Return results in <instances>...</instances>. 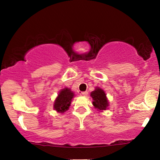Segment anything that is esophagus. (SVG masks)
Here are the masks:
<instances>
[{"label": "esophagus", "mask_w": 160, "mask_h": 160, "mask_svg": "<svg viewBox=\"0 0 160 160\" xmlns=\"http://www.w3.org/2000/svg\"><path fill=\"white\" fill-rule=\"evenodd\" d=\"M81 94H82V96H87V95H88V92H82V93H81Z\"/></svg>", "instance_id": "obj_1"}]
</instances>
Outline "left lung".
I'll return each mask as SVG.
<instances>
[{"label":"left lung","instance_id":"left-lung-1","mask_svg":"<svg viewBox=\"0 0 160 160\" xmlns=\"http://www.w3.org/2000/svg\"><path fill=\"white\" fill-rule=\"evenodd\" d=\"M90 97L92 98V104L95 109L99 112L109 109V102L108 101L105 92L100 88L96 87L95 90L90 93Z\"/></svg>","mask_w":160,"mask_h":160}]
</instances>
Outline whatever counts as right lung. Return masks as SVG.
Instances as JSON below:
<instances>
[{"mask_svg":"<svg viewBox=\"0 0 160 160\" xmlns=\"http://www.w3.org/2000/svg\"><path fill=\"white\" fill-rule=\"evenodd\" d=\"M75 97V94L71 89L65 88L59 92L58 96L53 102V109L58 113H63L68 110L71 104L72 99Z\"/></svg>","mask_w":160,"mask_h":160,"instance_id":"add662e5","label":"right lung"}]
</instances>
